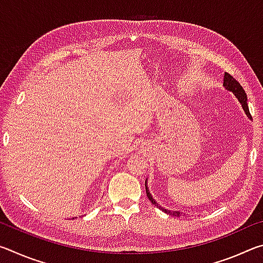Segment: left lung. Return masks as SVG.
Instances as JSON below:
<instances>
[{
	"label": "left lung",
	"mask_w": 263,
	"mask_h": 263,
	"mask_svg": "<svg viewBox=\"0 0 263 263\" xmlns=\"http://www.w3.org/2000/svg\"><path fill=\"white\" fill-rule=\"evenodd\" d=\"M224 87H225L226 89H228V90L233 92V94L235 95V97H237V99H238V101L240 102V103H241L242 109H243L245 112H246L247 117H249V118L252 119V116H251V114H249V109H248V105H247V95H246V92H245V90L242 89L241 84H240V83L237 81V80H235V79L232 77V75L229 74V73H225V75H224ZM146 183H147V181L145 182L146 195H147L148 199L154 204L155 206L159 208L160 210L164 211V212L168 213V215H171V216L180 217V216L182 215V213H181L180 211H171V210H168V209H164V208H162V206H160L159 204L154 201V198L152 197V195L149 194V190H148L147 184H146Z\"/></svg>",
	"instance_id": "8db88e82"
}]
</instances>
